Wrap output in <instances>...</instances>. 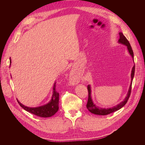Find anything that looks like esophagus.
<instances>
[{
	"instance_id": "34e87169",
	"label": "esophagus",
	"mask_w": 145,
	"mask_h": 145,
	"mask_svg": "<svg viewBox=\"0 0 145 145\" xmlns=\"http://www.w3.org/2000/svg\"><path fill=\"white\" fill-rule=\"evenodd\" d=\"M73 72H74V73H73ZM71 76H70V77H72V80H73V82H74V80H76V76H75V74H74V72H71ZM72 78H73V80L72 79Z\"/></svg>"
}]
</instances>
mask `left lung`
<instances>
[{
    "label": "left lung",
    "mask_w": 145,
    "mask_h": 145,
    "mask_svg": "<svg viewBox=\"0 0 145 145\" xmlns=\"http://www.w3.org/2000/svg\"><path fill=\"white\" fill-rule=\"evenodd\" d=\"M120 35V38L118 39V42L120 43V44H123L125 45L127 47V49L129 52V54L132 57L133 60H134V52L132 50V48L131 46L130 43L129 41L127 40V39L125 37V36L121 32L119 33ZM134 72H135V65L132 68V71H131V84L129 88V90L128 92V94H127L126 97L125 99L122 101L121 102L118 103L117 105L115 106H113L112 108H100L99 106H97L94 103L93 99H92L91 97V86L89 85H88V102L86 105V108L88 109V111H90L91 113L94 114L96 115H100V116H105L111 114L112 112H115L116 111H118V109H121L123 106H124L125 104L128 102V100L129 98V96L131 94V86H132V83L133 80V78L134 76Z\"/></svg>",
    "instance_id": "left-lung-1"
}]
</instances>
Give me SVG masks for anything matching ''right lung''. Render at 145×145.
Wrapping results in <instances>:
<instances>
[{
	"mask_svg": "<svg viewBox=\"0 0 145 145\" xmlns=\"http://www.w3.org/2000/svg\"><path fill=\"white\" fill-rule=\"evenodd\" d=\"M11 60L10 58V67L11 66ZM52 95L51 99L48 103L42 105L40 106L35 107V108H30L26 106L23 104H22L17 99L20 106L24 108L25 111H27L33 114L36 115L39 117H51L58 111L59 110V94L57 92L56 89V82L54 83L52 89Z\"/></svg>",
	"mask_w": 145,
	"mask_h": 145,
	"instance_id": "right-lung-1",
	"label": "right lung"
}]
</instances>
